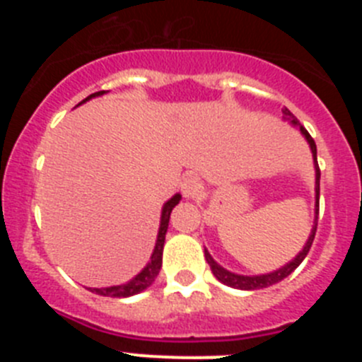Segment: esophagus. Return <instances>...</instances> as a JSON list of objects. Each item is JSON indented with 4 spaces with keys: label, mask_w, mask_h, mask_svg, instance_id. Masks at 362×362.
Instances as JSON below:
<instances>
[{
    "label": "esophagus",
    "mask_w": 362,
    "mask_h": 362,
    "mask_svg": "<svg viewBox=\"0 0 362 362\" xmlns=\"http://www.w3.org/2000/svg\"><path fill=\"white\" fill-rule=\"evenodd\" d=\"M181 192L185 197H196L201 192V179L197 175H187L181 181Z\"/></svg>",
    "instance_id": "esophagus-1"
}]
</instances>
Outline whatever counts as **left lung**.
I'll use <instances>...</instances> for the list:
<instances>
[{
	"label": "left lung",
	"mask_w": 362,
	"mask_h": 362,
	"mask_svg": "<svg viewBox=\"0 0 362 362\" xmlns=\"http://www.w3.org/2000/svg\"><path fill=\"white\" fill-rule=\"evenodd\" d=\"M283 114L286 117H290L293 124H299V130L303 132V136L306 137V141L310 143V148H312L313 163H315V185H317V187H315V192H317V194H315V196H317V204H315V223H313L312 233H310L308 241H306L305 248L299 252V255H297L296 259H292L288 264H284L283 268H279V270L272 272V274H264V276L250 277V276H238V274H232V272H228V270H225L223 267H219V264H217L216 261L212 259V255L206 252V248H204V259H206V263L210 264V270H212L214 276H216L221 283H225L226 286H232V288L259 290V288H267V286H272V284H276V283H279V281H283L284 277H288L290 274H292V272L296 270L300 263H303V259H305L306 254L310 252V246H312L313 238H315V230H317V216H319V179H321V170H319V165H317V146H315V141H313V137L308 134V130H306L305 127H303V124L297 121V117L293 116L288 108L284 107Z\"/></svg>",
	"instance_id": "8db88e82"
}]
</instances>
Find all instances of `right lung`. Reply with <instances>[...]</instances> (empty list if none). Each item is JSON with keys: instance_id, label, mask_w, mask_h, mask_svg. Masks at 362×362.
Wrapping results in <instances>:
<instances>
[{"instance_id": "add662e5", "label": "right lung", "mask_w": 362, "mask_h": 362, "mask_svg": "<svg viewBox=\"0 0 362 362\" xmlns=\"http://www.w3.org/2000/svg\"><path fill=\"white\" fill-rule=\"evenodd\" d=\"M105 94V90L101 92H94L88 98H85L81 103L88 101L90 98H95V95ZM181 196L175 194L168 203H165L163 206V214H161V226H159V233H158V241H156V248H153V254L150 257V263L146 264L145 268L141 270V274H137L132 281H129L127 284H121V286H110V288H90V292L98 293V296H107V297H129V296H136V293L143 292L145 288H148L150 284L153 283V279L158 277L159 270H161V263H163V245H165V233L166 228H168V221H170V214L172 209H174L175 204L179 203Z\"/></svg>"}]
</instances>
